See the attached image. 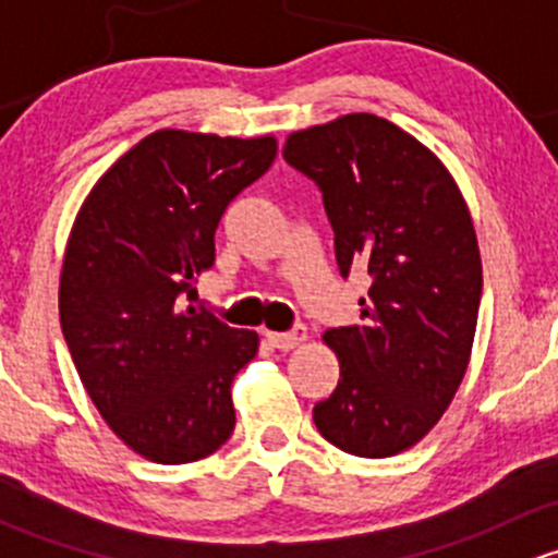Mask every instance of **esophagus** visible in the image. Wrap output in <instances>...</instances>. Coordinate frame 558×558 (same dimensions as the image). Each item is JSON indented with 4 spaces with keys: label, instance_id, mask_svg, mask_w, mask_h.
I'll return each mask as SVG.
<instances>
[{
    "label": "esophagus",
    "instance_id": "1",
    "mask_svg": "<svg viewBox=\"0 0 558 558\" xmlns=\"http://www.w3.org/2000/svg\"><path fill=\"white\" fill-rule=\"evenodd\" d=\"M307 337V329L305 326H294V329L289 331H267V340L269 345L278 348V351H291V348L302 345Z\"/></svg>",
    "mask_w": 558,
    "mask_h": 558
}]
</instances>
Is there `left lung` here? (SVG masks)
I'll return each mask as SVG.
<instances>
[{"label": "left lung", "mask_w": 558, "mask_h": 558, "mask_svg": "<svg viewBox=\"0 0 558 558\" xmlns=\"http://www.w3.org/2000/svg\"><path fill=\"white\" fill-rule=\"evenodd\" d=\"M283 159L324 196L342 278L367 267L353 326L326 329L340 384L313 408L340 451L386 459L440 421L470 364L481 251L451 172L373 112L289 134Z\"/></svg>", "instance_id": "obj_1"}]
</instances>
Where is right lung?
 I'll return each mask as SVG.
<instances>
[{
  "label": "right lung",
  "instance_id": "1",
  "mask_svg": "<svg viewBox=\"0 0 558 558\" xmlns=\"http://www.w3.org/2000/svg\"><path fill=\"white\" fill-rule=\"evenodd\" d=\"M275 154V137L161 129L126 150L77 213L61 331L107 426L145 459L189 464L234 432L232 380L258 335L185 302L216 262L223 210Z\"/></svg>",
  "mask_w": 558,
  "mask_h": 558
}]
</instances>
